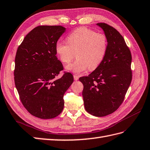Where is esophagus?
Returning a JSON list of instances; mask_svg holds the SVG:
<instances>
[{
	"instance_id": "esophagus-1",
	"label": "esophagus",
	"mask_w": 150,
	"mask_h": 150,
	"mask_svg": "<svg viewBox=\"0 0 150 150\" xmlns=\"http://www.w3.org/2000/svg\"><path fill=\"white\" fill-rule=\"evenodd\" d=\"M74 80H75V81H77V80H78L79 77H78V76H76V75H74Z\"/></svg>"
}]
</instances>
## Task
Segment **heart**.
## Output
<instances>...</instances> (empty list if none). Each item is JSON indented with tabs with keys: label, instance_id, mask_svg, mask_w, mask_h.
Returning a JSON list of instances; mask_svg holds the SVG:
<instances>
[{
	"label": "heart",
	"instance_id": "heart-1",
	"mask_svg": "<svg viewBox=\"0 0 150 150\" xmlns=\"http://www.w3.org/2000/svg\"><path fill=\"white\" fill-rule=\"evenodd\" d=\"M67 41L58 42L56 52L63 64H69L75 57L76 61L67 66L66 70L79 74L86 69L94 70L101 64L107 50V40L101 33L81 28L72 32Z\"/></svg>",
	"mask_w": 150,
	"mask_h": 150
}]
</instances>
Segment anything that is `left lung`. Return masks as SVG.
Masks as SVG:
<instances>
[{
    "mask_svg": "<svg viewBox=\"0 0 150 150\" xmlns=\"http://www.w3.org/2000/svg\"><path fill=\"white\" fill-rule=\"evenodd\" d=\"M96 25L105 33L107 50L101 64L88 76L79 79L83 85L86 111L103 117L115 112L124 100L132 81V55L117 30L105 23Z\"/></svg>",
    "mask_w": 150,
    "mask_h": 150,
    "instance_id": "1",
    "label": "left lung"
}]
</instances>
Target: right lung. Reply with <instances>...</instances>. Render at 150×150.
I'll return each instance as SVG.
<instances>
[{"instance_id":"right-lung-1","label":"right lung","mask_w":150,"mask_h":150,"mask_svg":"<svg viewBox=\"0 0 150 150\" xmlns=\"http://www.w3.org/2000/svg\"><path fill=\"white\" fill-rule=\"evenodd\" d=\"M66 31L61 25H40L30 31L19 46L15 56V83L23 105L31 115L52 119L61 114L65 92L74 81L63 70L56 57V44Z\"/></svg>"}]
</instances>
